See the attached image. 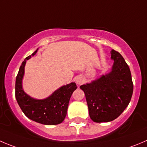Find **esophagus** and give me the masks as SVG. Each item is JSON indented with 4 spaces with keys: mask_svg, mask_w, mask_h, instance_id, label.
<instances>
[{
    "mask_svg": "<svg viewBox=\"0 0 147 147\" xmlns=\"http://www.w3.org/2000/svg\"><path fill=\"white\" fill-rule=\"evenodd\" d=\"M84 82V79L82 76H78L76 79V83L78 85H81Z\"/></svg>",
    "mask_w": 147,
    "mask_h": 147,
    "instance_id": "esophagus-1",
    "label": "esophagus"
}]
</instances>
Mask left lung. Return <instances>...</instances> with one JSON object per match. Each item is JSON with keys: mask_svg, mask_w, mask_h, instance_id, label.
<instances>
[{"mask_svg": "<svg viewBox=\"0 0 147 147\" xmlns=\"http://www.w3.org/2000/svg\"><path fill=\"white\" fill-rule=\"evenodd\" d=\"M110 54L114 61L111 71L80 86L85 94L89 116L95 123L116 119L132 97L134 85L129 67L118 52L112 50Z\"/></svg>", "mask_w": 147, "mask_h": 147, "instance_id": "obj_1", "label": "left lung"}]
</instances>
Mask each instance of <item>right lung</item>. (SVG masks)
<instances>
[{"label": "right lung", "mask_w": 147, "mask_h": 147, "mask_svg": "<svg viewBox=\"0 0 147 147\" xmlns=\"http://www.w3.org/2000/svg\"><path fill=\"white\" fill-rule=\"evenodd\" d=\"M37 50L38 49L26 57L19 68L15 85L16 101L25 115L32 121L44 125H58L65 119L70 98L77 86L75 82L63 85L53 92L51 95L42 100L28 95L22 86L24 67L26 61L34 56Z\"/></svg>", "instance_id": "right-lung-1"}]
</instances>
